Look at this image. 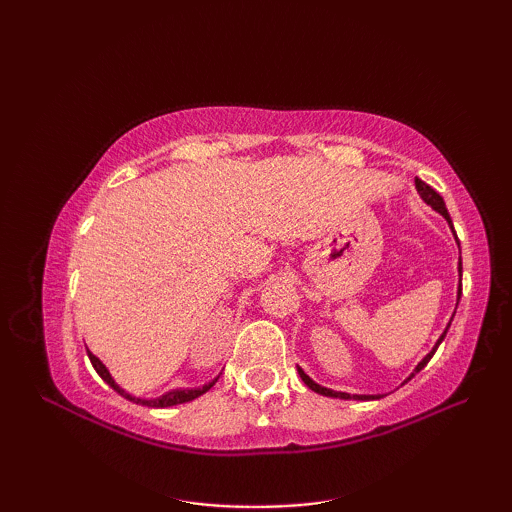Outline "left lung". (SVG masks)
I'll return each instance as SVG.
<instances>
[{"instance_id":"obj_1","label":"left lung","mask_w":512,"mask_h":512,"mask_svg":"<svg viewBox=\"0 0 512 512\" xmlns=\"http://www.w3.org/2000/svg\"><path fill=\"white\" fill-rule=\"evenodd\" d=\"M416 189H418V193L422 195V200L427 202L433 211H438V213L444 217V220L449 222L451 231H453L451 215H449V211H447V204H444V200H442V195H440L438 191H433V189L429 187V184H427V182H422L420 178H416ZM453 235H455V231H453ZM455 242H458V235H455ZM460 295H462V257H460V288H458V301H460ZM449 325H451V323H449ZM449 325H447V330L442 332V336H440V339H438V343L433 345V350H431L427 356L422 358V361L418 363V367L413 369V374H411L407 380H411L413 376H416V374L420 372V369H422L424 365H427V363L431 361V356L436 354L438 345L444 341V336H447V332H449ZM297 369H299V376H301L303 383H306V385H308L312 391H317V394H321V396H330V398H343V400H378V398H383V396H380V394H376V396H358V394H345V391H334V389H328V387H321V385L314 383V380H312V378H310L306 372H303L301 367H297ZM407 380H405V383H407Z\"/></svg>"}]
</instances>
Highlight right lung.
Instances as JSON below:
<instances>
[{"label": "right lung", "mask_w": 512, "mask_h": 512, "mask_svg": "<svg viewBox=\"0 0 512 512\" xmlns=\"http://www.w3.org/2000/svg\"><path fill=\"white\" fill-rule=\"evenodd\" d=\"M88 356H90V361H92V367L96 369V374H99L107 385H110L116 394H121L123 398H127V400H132V402H136V405H147V407H173V405H182V402H189V400H195L198 396H202V394H206V391H209L213 385H215V380L213 383H209V385H204V387H198V389H173V391H167V394H162L160 398H151V400H145V398H136V396H132V394H127V391L123 389V387H118L116 385V380L112 378V374H110V369H107L99 358H96L90 350H88Z\"/></svg>", "instance_id": "right-lung-1"}]
</instances>
